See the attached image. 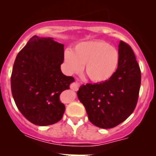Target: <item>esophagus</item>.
<instances>
[{
    "mask_svg": "<svg viewBox=\"0 0 156 156\" xmlns=\"http://www.w3.org/2000/svg\"><path fill=\"white\" fill-rule=\"evenodd\" d=\"M70 87H71L72 90H78V89H79V87H80L79 83H77V82L73 83H72V84H71V86H70Z\"/></svg>",
    "mask_w": 156,
    "mask_h": 156,
    "instance_id": "1",
    "label": "esophagus"
}]
</instances>
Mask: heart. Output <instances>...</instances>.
I'll use <instances>...</instances> for the list:
<instances>
[{
	"mask_svg": "<svg viewBox=\"0 0 156 156\" xmlns=\"http://www.w3.org/2000/svg\"><path fill=\"white\" fill-rule=\"evenodd\" d=\"M66 69L69 73L80 71L84 64V70L94 82L108 80L116 71L119 62V54L116 48L105 41H89L80 43L73 51L64 53Z\"/></svg>",
	"mask_w": 156,
	"mask_h": 156,
	"instance_id": "b5f03b06",
	"label": "heart"
}]
</instances>
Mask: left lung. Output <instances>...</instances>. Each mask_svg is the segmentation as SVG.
Here are the masks:
<instances>
[{"mask_svg":"<svg viewBox=\"0 0 156 156\" xmlns=\"http://www.w3.org/2000/svg\"><path fill=\"white\" fill-rule=\"evenodd\" d=\"M116 71L108 80L82 85L77 96L88 119L98 127L109 129L126 120L134 110L140 87V69L130 46L121 41Z\"/></svg>","mask_w":156,"mask_h":156,"instance_id":"8db88e82","label":"left lung"}]
</instances>
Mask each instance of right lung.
I'll list each match as a JSON object with an SVG mask.
<instances>
[{
	"instance_id": "add662e5",
	"label": "right lung",
	"mask_w": 156,
	"mask_h": 156,
	"mask_svg": "<svg viewBox=\"0 0 156 156\" xmlns=\"http://www.w3.org/2000/svg\"><path fill=\"white\" fill-rule=\"evenodd\" d=\"M64 44L51 37L34 36L16 56L11 87L17 108L30 122L48 126L58 122L65 112L59 96L69 89L73 76L62 73Z\"/></svg>"
}]
</instances>
